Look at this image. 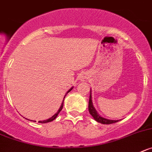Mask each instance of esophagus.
Masks as SVG:
<instances>
[{
	"label": "esophagus",
	"instance_id": "34e87169",
	"mask_svg": "<svg viewBox=\"0 0 152 152\" xmlns=\"http://www.w3.org/2000/svg\"><path fill=\"white\" fill-rule=\"evenodd\" d=\"M82 79H85V78H84V77H82V78H81V80H82Z\"/></svg>",
	"mask_w": 152,
	"mask_h": 152
}]
</instances>
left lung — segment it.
<instances>
[{
    "label": "left lung",
    "instance_id": "obj_1",
    "mask_svg": "<svg viewBox=\"0 0 152 152\" xmlns=\"http://www.w3.org/2000/svg\"><path fill=\"white\" fill-rule=\"evenodd\" d=\"M89 112H90V115L93 116V118L97 122L101 124H111L116 123V122L119 121H114V120H108L106 118H104L100 116L97 111H96L95 108L93 107V102H92V96H91V90H90V99H89Z\"/></svg>",
    "mask_w": 152,
    "mask_h": 152
}]
</instances>
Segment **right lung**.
Wrapping results in <instances>:
<instances>
[{
	"label": "right lung",
	"mask_w": 152,
	"mask_h": 152,
	"mask_svg": "<svg viewBox=\"0 0 152 152\" xmlns=\"http://www.w3.org/2000/svg\"><path fill=\"white\" fill-rule=\"evenodd\" d=\"M72 89H73V87H72V88H71L70 90H69V91L67 92V93H69V92H70L71 90H72ZM67 93H66V94H67ZM66 94H65V96H66ZM65 97H64V99H65ZM63 102H62V105H61V106H60V108H59V109L58 110V111H57L55 115H53V116H52V117H51L50 118H49V119H47V120H45V121H38V123H42V124H45V123H48V122L53 121V120H55V119H56V117L58 116V115H59V112H60V111H62V108H63ZM34 122H36V121H34Z\"/></svg>",
	"instance_id": "right-lung-1"
}]
</instances>
